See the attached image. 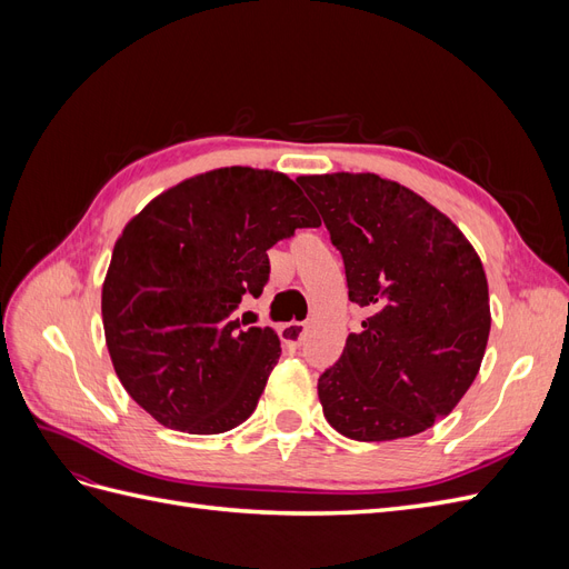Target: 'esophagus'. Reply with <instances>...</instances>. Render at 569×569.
<instances>
[{
  "label": "esophagus",
  "instance_id": "esophagus-1",
  "mask_svg": "<svg viewBox=\"0 0 569 569\" xmlns=\"http://www.w3.org/2000/svg\"><path fill=\"white\" fill-rule=\"evenodd\" d=\"M303 330H306V322L291 320V322H287V325L280 327V339H282L284 343H289V347H299V341H301V337H303Z\"/></svg>",
  "mask_w": 569,
  "mask_h": 569
}]
</instances>
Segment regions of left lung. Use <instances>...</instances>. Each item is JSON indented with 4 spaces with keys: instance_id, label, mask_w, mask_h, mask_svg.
<instances>
[{
    "instance_id": "left-lung-1",
    "label": "left lung",
    "mask_w": 569,
    "mask_h": 569,
    "mask_svg": "<svg viewBox=\"0 0 569 569\" xmlns=\"http://www.w3.org/2000/svg\"><path fill=\"white\" fill-rule=\"evenodd\" d=\"M347 268L349 299L370 316L318 380L339 435L391 441L458 406L487 351L489 284L456 222L375 173L301 176Z\"/></svg>"
}]
</instances>
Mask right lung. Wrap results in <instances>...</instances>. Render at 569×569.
<instances>
[{"label":"right lung","mask_w":569,"mask_h":569,"mask_svg":"<svg viewBox=\"0 0 569 569\" xmlns=\"http://www.w3.org/2000/svg\"><path fill=\"white\" fill-rule=\"evenodd\" d=\"M320 218L295 180L216 168L153 197L118 234L101 320L120 385L149 416L187 435L244 422L280 358L272 327H239L261 297L268 249Z\"/></svg>","instance_id":"right-lung-1"}]
</instances>
